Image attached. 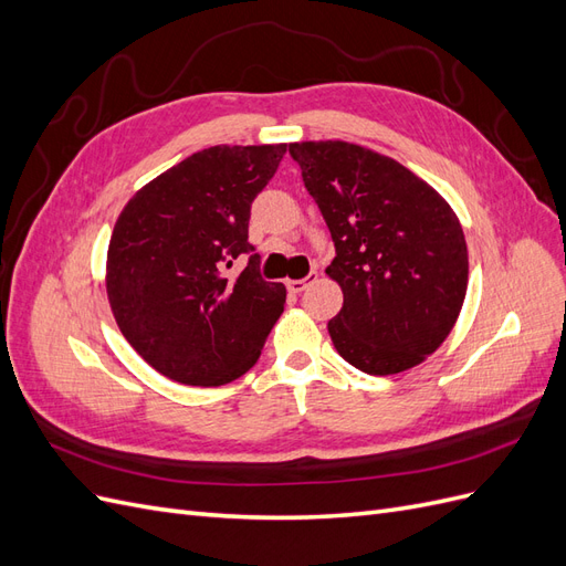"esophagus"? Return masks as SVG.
Returning <instances> with one entry per match:
<instances>
[{
  "label": "esophagus",
  "instance_id": "1",
  "mask_svg": "<svg viewBox=\"0 0 566 566\" xmlns=\"http://www.w3.org/2000/svg\"><path fill=\"white\" fill-rule=\"evenodd\" d=\"M316 279H318V273H316V271H312L310 276H306V279H293V281H287L285 285H287L290 293H302V290H306V285L314 283Z\"/></svg>",
  "mask_w": 566,
  "mask_h": 566
}]
</instances>
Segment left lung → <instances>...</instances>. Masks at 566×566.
I'll return each mask as SVG.
<instances>
[{
	"instance_id": "obj_1",
	"label": "left lung",
	"mask_w": 566,
	"mask_h": 566,
	"mask_svg": "<svg viewBox=\"0 0 566 566\" xmlns=\"http://www.w3.org/2000/svg\"><path fill=\"white\" fill-rule=\"evenodd\" d=\"M331 229L342 287L328 321L337 354L368 375L422 364L449 337L468 293V243L439 191L378 150L349 142L290 144Z\"/></svg>"
}]
</instances>
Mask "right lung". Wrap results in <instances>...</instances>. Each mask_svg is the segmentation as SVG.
Segmentation results:
<instances>
[{
  "label": "right lung",
  "mask_w": 566,
  "mask_h": 566,
  "mask_svg": "<svg viewBox=\"0 0 566 566\" xmlns=\"http://www.w3.org/2000/svg\"><path fill=\"white\" fill-rule=\"evenodd\" d=\"M287 144L212 146L136 191L108 243L106 293L119 333L165 378L219 387L245 375L283 314L285 285L260 279L250 205Z\"/></svg>",
  "instance_id": "obj_1"
}]
</instances>
